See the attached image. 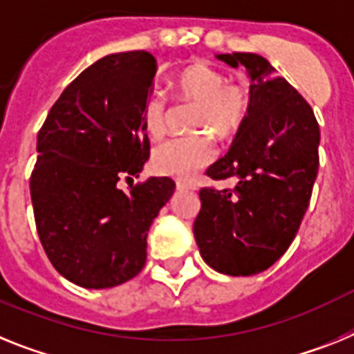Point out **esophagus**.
Instances as JSON below:
<instances>
[{
    "label": "esophagus",
    "instance_id": "1",
    "mask_svg": "<svg viewBox=\"0 0 354 354\" xmlns=\"http://www.w3.org/2000/svg\"><path fill=\"white\" fill-rule=\"evenodd\" d=\"M176 190H178V192H187V190H196V187L190 185V183H183V181H178Z\"/></svg>",
    "mask_w": 354,
    "mask_h": 354
}]
</instances>
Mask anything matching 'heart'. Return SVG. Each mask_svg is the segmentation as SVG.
I'll list each match as a JSON object with an SVG mask.
<instances>
[{"instance_id": "b5f03b06", "label": "heart", "mask_w": 354, "mask_h": 354, "mask_svg": "<svg viewBox=\"0 0 354 354\" xmlns=\"http://www.w3.org/2000/svg\"><path fill=\"white\" fill-rule=\"evenodd\" d=\"M176 96L196 101L194 130L230 139L244 124L251 106L250 88L244 84H230L226 75L207 62H192L173 78ZM167 101L155 92L142 109V126L151 139H160L165 131ZM217 149L210 135H196L160 144L153 151L151 167L156 174L192 180L199 171L214 162Z\"/></svg>"}]
</instances>
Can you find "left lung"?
Here are the masks:
<instances>
[{
    "label": "left lung",
    "instance_id": "8db88e82",
    "mask_svg": "<svg viewBox=\"0 0 354 354\" xmlns=\"http://www.w3.org/2000/svg\"><path fill=\"white\" fill-rule=\"evenodd\" d=\"M244 66L251 106L224 155L208 167L214 180L235 178L232 190L201 189L194 236L217 272L251 276L269 269L296 236L319 171L317 119L305 97L257 53L215 55Z\"/></svg>",
    "mask_w": 354,
    "mask_h": 354
}]
</instances>
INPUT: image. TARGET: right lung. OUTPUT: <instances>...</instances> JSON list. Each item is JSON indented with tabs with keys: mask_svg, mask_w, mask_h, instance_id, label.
<instances>
[{
	"mask_svg": "<svg viewBox=\"0 0 354 354\" xmlns=\"http://www.w3.org/2000/svg\"><path fill=\"white\" fill-rule=\"evenodd\" d=\"M155 73L147 51L100 58L67 85L37 135V233L49 262L80 287L110 288L139 274L147 232L176 187L151 176L119 189L149 158L142 109Z\"/></svg>",
	"mask_w": 354,
	"mask_h": 354,
	"instance_id": "add662e5",
	"label": "right lung"
}]
</instances>
